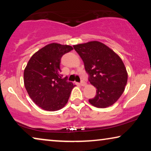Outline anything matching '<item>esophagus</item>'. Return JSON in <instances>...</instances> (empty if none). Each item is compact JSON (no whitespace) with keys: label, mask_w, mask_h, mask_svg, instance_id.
Wrapping results in <instances>:
<instances>
[{"label":"esophagus","mask_w":151,"mask_h":151,"mask_svg":"<svg viewBox=\"0 0 151 151\" xmlns=\"http://www.w3.org/2000/svg\"><path fill=\"white\" fill-rule=\"evenodd\" d=\"M80 85L82 86H84L86 85V83L85 82H84L83 80H82V81H81V82H80Z\"/></svg>","instance_id":"34e87169"}]
</instances>
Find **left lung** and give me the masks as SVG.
Wrapping results in <instances>:
<instances>
[{
    "label": "left lung",
    "instance_id": "obj_1",
    "mask_svg": "<svg viewBox=\"0 0 151 151\" xmlns=\"http://www.w3.org/2000/svg\"><path fill=\"white\" fill-rule=\"evenodd\" d=\"M83 61L88 81L96 88V95L88 102L98 108L113 105L122 95L128 73L120 57L98 41L73 45Z\"/></svg>",
    "mask_w": 151,
    "mask_h": 151
}]
</instances>
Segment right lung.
<instances>
[{"instance_id": "1", "label": "right lung", "mask_w": 151, "mask_h": 151, "mask_svg": "<svg viewBox=\"0 0 151 151\" xmlns=\"http://www.w3.org/2000/svg\"><path fill=\"white\" fill-rule=\"evenodd\" d=\"M73 47L51 43L31 57L24 70V84L29 96L43 110L55 111L65 106L75 86L62 78L60 59Z\"/></svg>"}]
</instances>
